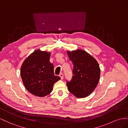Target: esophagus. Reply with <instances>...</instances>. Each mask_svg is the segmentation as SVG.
<instances>
[{"mask_svg": "<svg viewBox=\"0 0 128 128\" xmlns=\"http://www.w3.org/2000/svg\"><path fill=\"white\" fill-rule=\"evenodd\" d=\"M59 76H60V77L61 78V79H63L64 78V74L62 73H60V74H59Z\"/></svg>", "mask_w": 128, "mask_h": 128, "instance_id": "34e87169", "label": "esophagus"}]
</instances>
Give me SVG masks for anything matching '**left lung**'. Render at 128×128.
<instances>
[{"label":"left lung","mask_w":128,"mask_h":128,"mask_svg":"<svg viewBox=\"0 0 128 128\" xmlns=\"http://www.w3.org/2000/svg\"><path fill=\"white\" fill-rule=\"evenodd\" d=\"M73 69L71 80L66 83L68 91L77 98L89 96L95 89L100 78V70L96 59L86 52L76 50L67 52Z\"/></svg>","instance_id":"obj_1"}]
</instances>
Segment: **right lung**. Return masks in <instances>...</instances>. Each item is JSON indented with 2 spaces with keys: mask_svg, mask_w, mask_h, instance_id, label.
Segmentation results:
<instances>
[{
  "mask_svg": "<svg viewBox=\"0 0 128 128\" xmlns=\"http://www.w3.org/2000/svg\"><path fill=\"white\" fill-rule=\"evenodd\" d=\"M50 55L37 50L26 59L21 67L20 75L26 88L32 94L40 97L50 93L54 84L60 79L54 75Z\"/></svg>",
  "mask_w": 128,
  "mask_h": 128,
  "instance_id": "obj_1",
  "label": "right lung"
}]
</instances>
